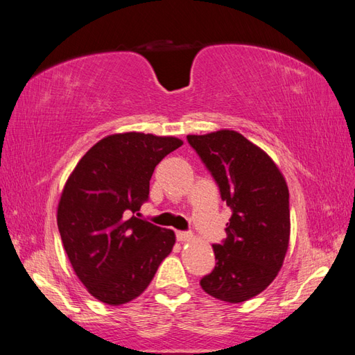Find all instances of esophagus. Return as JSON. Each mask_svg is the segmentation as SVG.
Instances as JSON below:
<instances>
[{"label": "esophagus", "instance_id": "34e87169", "mask_svg": "<svg viewBox=\"0 0 355 355\" xmlns=\"http://www.w3.org/2000/svg\"><path fill=\"white\" fill-rule=\"evenodd\" d=\"M192 239V234L187 232V231H176V240L184 243V241H189Z\"/></svg>", "mask_w": 355, "mask_h": 355}]
</instances>
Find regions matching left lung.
<instances>
[{"label": "left lung", "mask_w": 355, "mask_h": 355, "mask_svg": "<svg viewBox=\"0 0 355 355\" xmlns=\"http://www.w3.org/2000/svg\"><path fill=\"white\" fill-rule=\"evenodd\" d=\"M187 139L232 211L227 239L213 244L216 266L200 284L225 302H244L263 292L283 265L290 237L286 180L268 154L237 132Z\"/></svg>", "instance_id": "8db88e82"}]
</instances>
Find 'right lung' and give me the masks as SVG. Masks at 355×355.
I'll return each instance as SVG.
<instances>
[{
    "label": "right lung",
    "instance_id": "obj_1",
    "mask_svg": "<svg viewBox=\"0 0 355 355\" xmlns=\"http://www.w3.org/2000/svg\"><path fill=\"white\" fill-rule=\"evenodd\" d=\"M182 144L171 136L120 133L92 146L58 207L69 262L89 293L112 306L145 292L175 245V232L132 216L149 198L155 166Z\"/></svg>",
    "mask_w": 355,
    "mask_h": 355
}]
</instances>
